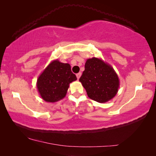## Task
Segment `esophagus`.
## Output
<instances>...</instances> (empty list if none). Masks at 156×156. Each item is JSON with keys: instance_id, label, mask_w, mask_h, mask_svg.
<instances>
[{"instance_id": "34e87169", "label": "esophagus", "mask_w": 156, "mask_h": 156, "mask_svg": "<svg viewBox=\"0 0 156 156\" xmlns=\"http://www.w3.org/2000/svg\"><path fill=\"white\" fill-rule=\"evenodd\" d=\"M76 77H77V80H79V79L80 78L81 75H82V73H81V72H79V73L76 74Z\"/></svg>"}]
</instances>
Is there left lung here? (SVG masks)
<instances>
[{"label":"left lung","mask_w":156,"mask_h":156,"mask_svg":"<svg viewBox=\"0 0 156 156\" xmlns=\"http://www.w3.org/2000/svg\"><path fill=\"white\" fill-rule=\"evenodd\" d=\"M80 82L91 99L105 103L118 92L119 76L112 66L100 58L87 59Z\"/></svg>","instance_id":"8db88e82"}]
</instances>
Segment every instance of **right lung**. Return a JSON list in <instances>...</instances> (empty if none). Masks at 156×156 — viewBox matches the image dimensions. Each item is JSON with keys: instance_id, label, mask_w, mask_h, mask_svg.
Instances as JSON below:
<instances>
[{"instance_id": "right-lung-1", "label": "right lung", "mask_w": 156, "mask_h": 156, "mask_svg": "<svg viewBox=\"0 0 156 156\" xmlns=\"http://www.w3.org/2000/svg\"><path fill=\"white\" fill-rule=\"evenodd\" d=\"M76 80V76L72 72L69 64L55 59L38 77L37 91L44 101L55 103L65 97L69 84Z\"/></svg>"}]
</instances>
